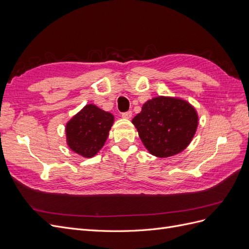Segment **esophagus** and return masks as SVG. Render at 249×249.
Here are the masks:
<instances>
[{
    "mask_svg": "<svg viewBox=\"0 0 249 249\" xmlns=\"http://www.w3.org/2000/svg\"><path fill=\"white\" fill-rule=\"evenodd\" d=\"M122 116L124 118H126V119H130L132 117V111H126V112H124L122 113Z\"/></svg>",
    "mask_w": 249,
    "mask_h": 249,
    "instance_id": "esophagus-1",
    "label": "esophagus"
}]
</instances>
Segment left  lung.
I'll list each match as a JSON object with an SVG mask.
<instances>
[{
	"mask_svg": "<svg viewBox=\"0 0 249 249\" xmlns=\"http://www.w3.org/2000/svg\"><path fill=\"white\" fill-rule=\"evenodd\" d=\"M132 123L150 154L167 158L189 145L197 129L198 116L184 100L158 96L143 105Z\"/></svg>",
	"mask_w": 249,
	"mask_h": 249,
	"instance_id": "left-lung-1",
	"label": "left lung"
}]
</instances>
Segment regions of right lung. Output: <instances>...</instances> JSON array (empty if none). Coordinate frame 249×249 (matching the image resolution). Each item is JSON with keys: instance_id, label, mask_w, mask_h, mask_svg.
I'll return each mask as SVG.
<instances>
[{"instance_id": "obj_1", "label": "right lung", "mask_w": 249, "mask_h": 249, "mask_svg": "<svg viewBox=\"0 0 249 249\" xmlns=\"http://www.w3.org/2000/svg\"><path fill=\"white\" fill-rule=\"evenodd\" d=\"M114 122L111 113L89 104L66 124V141L70 148L85 158L99 153L106 142Z\"/></svg>"}]
</instances>
